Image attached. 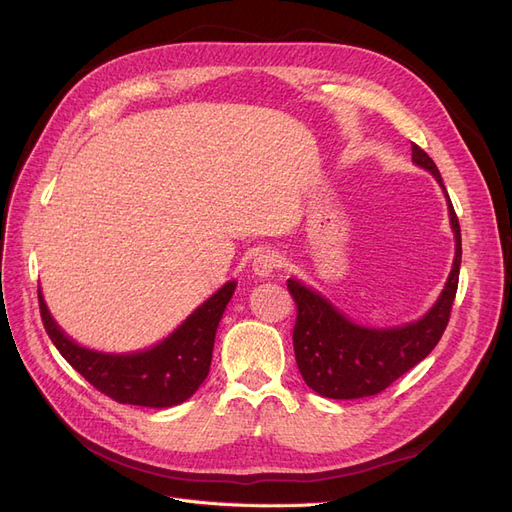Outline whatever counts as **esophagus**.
<instances>
[{
  "label": "esophagus",
  "mask_w": 512,
  "mask_h": 512,
  "mask_svg": "<svg viewBox=\"0 0 512 512\" xmlns=\"http://www.w3.org/2000/svg\"><path fill=\"white\" fill-rule=\"evenodd\" d=\"M277 269H280V256L271 250H260L252 260V271L258 277H271Z\"/></svg>",
  "instance_id": "obj_1"
}]
</instances>
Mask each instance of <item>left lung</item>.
<instances>
[{"label": "left lung", "mask_w": 512, "mask_h": 512, "mask_svg": "<svg viewBox=\"0 0 512 512\" xmlns=\"http://www.w3.org/2000/svg\"><path fill=\"white\" fill-rule=\"evenodd\" d=\"M412 162L429 170L446 194L438 166L414 143ZM446 200L455 232V260L440 299L421 320L393 329H367L337 312L318 292L288 280V292L297 305L294 356L309 389L329 399L378 395L436 348L451 318L461 267V228L448 194Z\"/></svg>", "instance_id": "8db88e82"}]
</instances>
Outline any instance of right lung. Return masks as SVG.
I'll return each mask as SVG.
<instances>
[{
    "instance_id": "add662e5",
    "label": "right lung",
    "mask_w": 512,
    "mask_h": 512,
    "mask_svg": "<svg viewBox=\"0 0 512 512\" xmlns=\"http://www.w3.org/2000/svg\"><path fill=\"white\" fill-rule=\"evenodd\" d=\"M235 288L237 282L224 284L164 342L132 354H104L74 344L57 327L40 290L38 301L51 342L91 386L119 404L170 408L190 399L205 382L211 367L215 331Z\"/></svg>"
}]
</instances>
